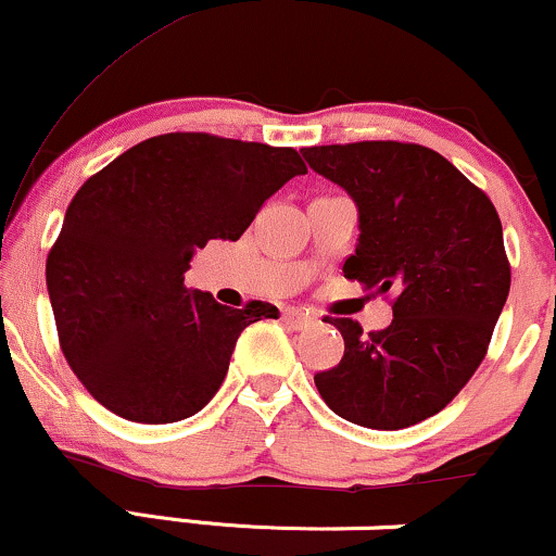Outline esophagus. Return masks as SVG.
Returning <instances> with one entry per match:
<instances>
[{"label": "esophagus", "mask_w": 556, "mask_h": 556, "mask_svg": "<svg viewBox=\"0 0 556 556\" xmlns=\"http://www.w3.org/2000/svg\"><path fill=\"white\" fill-rule=\"evenodd\" d=\"M282 318H285L287 327H292V329H305V327H311V324L316 321L314 316L305 314V311H298V308H287Z\"/></svg>", "instance_id": "esophagus-1"}]
</instances>
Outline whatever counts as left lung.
<instances>
[{
    "label": "left lung",
    "mask_w": 556,
    "mask_h": 556,
    "mask_svg": "<svg viewBox=\"0 0 556 556\" xmlns=\"http://www.w3.org/2000/svg\"><path fill=\"white\" fill-rule=\"evenodd\" d=\"M308 167L358 206V245L342 271L394 292L392 324L363 334L331 318L344 355L314 376L350 424L397 431L437 416L481 366L509 295V261L494 203L455 164L418 143L311 146Z\"/></svg>",
    "instance_id": "1"
}]
</instances>
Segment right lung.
<instances>
[{
	"mask_svg": "<svg viewBox=\"0 0 556 556\" xmlns=\"http://www.w3.org/2000/svg\"><path fill=\"white\" fill-rule=\"evenodd\" d=\"M295 149L167 132L83 182L47 258L60 348L80 384L136 424L190 418L225 381L248 324L271 303L219 305L185 271L208 240H240L287 180Z\"/></svg>",
	"mask_w": 556,
	"mask_h": 556,
	"instance_id": "1",
	"label": "right lung"
}]
</instances>
